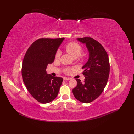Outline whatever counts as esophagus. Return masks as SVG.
Here are the masks:
<instances>
[{
  "label": "esophagus",
  "instance_id": "obj_1",
  "mask_svg": "<svg viewBox=\"0 0 134 134\" xmlns=\"http://www.w3.org/2000/svg\"><path fill=\"white\" fill-rule=\"evenodd\" d=\"M63 79H64V80H70V79H71V78H67V77H64Z\"/></svg>",
  "mask_w": 134,
  "mask_h": 134
}]
</instances>
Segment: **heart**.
<instances>
[{"mask_svg":"<svg viewBox=\"0 0 134 134\" xmlns=\"http://www.w3.org/2000/svg\"><path fill=\"white\" fill-rule=\"evenodd\" d=\"M65 50L66 51L71 55L73 58H78L81 55L82 52V48L78 43L74 42H71L68 43L65 46ZM60 55V52L58 51L56 53L55 58L58 59ZM65 72L69 74L70 72V68H66L65 69Z\"/></svg>","mask_w":134,"mask_h":134,"instance_id":"obj_1","label":"heart"}]
</instances>
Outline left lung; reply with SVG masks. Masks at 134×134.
Segmentation results:
<instances>
[{"instance_id": "1", "label": "left lung", "mask_w": 134, "mask_h": 134, "mask_svg": "<svg viewBox=\"0 0 134 134\" xmlns=\"http://www.w3.org/2000/svg\"><path fill=\"white\" fill-rule=\"evenodd\" d=\"M77 40L86 44L89 59L82 67L84 82L76 79L77 86L72 93L77 100L88 103L98 98L106 86L109 74V58L104 47L96 40L88 37Z\"/></svg>"}]
</instances>
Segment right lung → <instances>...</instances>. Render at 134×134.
<instances>
[{
	"instance_id": "1",
	"label": "right lung",
	"mask_w": 134,
	"mask_h": 134,
	"mask_svg": "<svg viewBox=\"0 0 134 134\" xmlns=\"http://www.w3.org/2000/svg\"><path fill=\"white\" fill-rule=\"evenodd\" d=\"M64 38H40L28 48L22 66L23 82L34 98L41 103H47L57 97L63 79L48 74V64L54 61L59 47Z\"/></svg>"
}]
</instances>
